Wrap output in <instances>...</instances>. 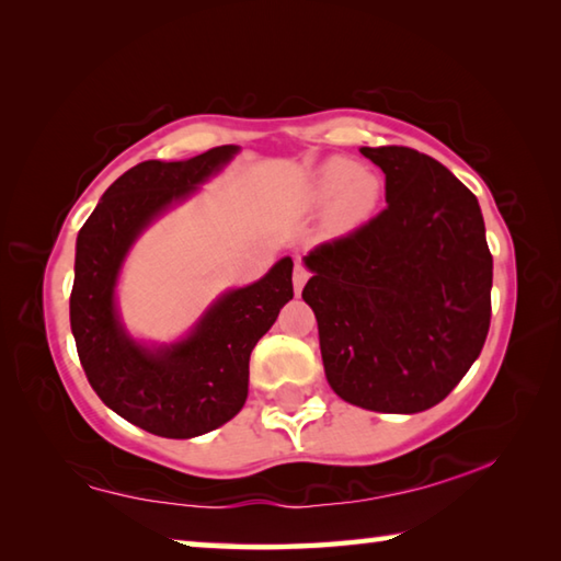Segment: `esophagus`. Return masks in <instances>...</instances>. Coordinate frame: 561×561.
<instances>
[{"mask_svg": "<svg viewBox=\"0 0 561 561\" xmlns=\"http://www.w3.org/2000/svg\"><path fill=\"white\" fill-rule=\"evenodd\" d=\"M307 279H309V270L304 267L301 262H297L294 264V274H291V282H294V291L297 294H301V289H304V284H307Z\"/></svg>", "mask_w": 561, "mask_h": 561, "instance_id": "1", "label": "esophagus"}]
</instances>
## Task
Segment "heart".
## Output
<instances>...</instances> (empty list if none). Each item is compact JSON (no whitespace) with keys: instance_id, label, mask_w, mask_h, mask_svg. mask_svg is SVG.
<instances>
[{"instance_id":"obj_1","label":"heart","mask_w":561,"mask_h":561,"mask_svg":"<svg viewBox=\"0 0 561 561\" xmlns=\"http://www.w3.org/2000/svg\"><path fill=\"white\" fill-rule=\"evenodd\" d=\"M311 193L319 205H331V220L341 230L356 227L371 217L381 201V178L356 168L346 158H331L317 168Z\"/></svg>"}]
</instances>
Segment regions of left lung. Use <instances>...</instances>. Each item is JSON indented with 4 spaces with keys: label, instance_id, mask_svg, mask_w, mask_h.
<instances>
[{
    "label": "left lung",
    "instance_id": "8db88e82",
    "mask_svg": "<svg viewBox=\"0 0 561 561\" xmlns=\"http://www.w3.org/2000/svg\"><path fill=\"white\" fill-rule=\"evenodd\" d=\"M386 173V210L311 250L304 301L314 309L327 381L378 413L440 403L485 346L492 254L468 187L431 156L360 148Z\"/></svg>",
    "mask_w": 561,
    "mask_h": 561
}]
</instances>
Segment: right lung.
I'll list each match as a JSON object with an SVG mask.
<instances>
[{
	"label": "right lung",
	"mask_w": 561,
	"mask_h": 561,
	"mask_svg": "<svg viewBox=\"0 0 561 561\" xmlns=\"http://www.w3.org/2000/svg\"><path fill=\"white\" fill-rule=\"evenodd\" d=\"M217 146L178 163L146 160L123 173L76 240L71 331L93 391L128 423L160 438H195L242 411L250 354L294 297L291 257L250 287L222 294L183 341L148 348L128 336L116 311V282L130 244L170 205L230 163Z\"/></svg>",
	"instance_id": "1"
}]
</instances>
